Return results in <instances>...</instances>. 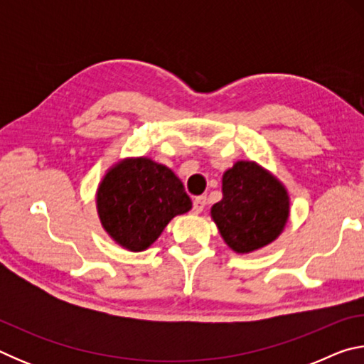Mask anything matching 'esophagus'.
<instances>
[{
	"mask_svg": "<svg viewBox=\"0 0 364 364\" xmlns=\"http://www.w3.org/2000/svg\"><path fill=\"white\" fill-rule=\"evenodd\" d=\"M205 205H207L205 196H199V197H196V199L193 200V210L196 213H200L205 208Z\"/></svg>",
	"mask_w": 364,
	"mask_h": 364,
	"instance_id": "1",
	"label": "esophagus"
}]
</instances>
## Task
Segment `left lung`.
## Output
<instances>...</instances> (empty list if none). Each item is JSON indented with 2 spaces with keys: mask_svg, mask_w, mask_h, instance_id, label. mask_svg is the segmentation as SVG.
I'll use <instances>...</instances> for the list:
<instances>
[{
  "mask_svg": "<svg viewBox=\"0 0 364 364\" xmlns=\"http://www.w3.org/2000/svg\"><path fill=\"white\" fill-rule=\"evenodd\" d=\"M221 237L237 254L273 242L289 218L286 188L255 162H237L223 175V199L212 207Z\"/></svg>",
  "mask_w": 364,
  "mask_h": 364,
  "instance_id": "left-lung-1",
  "label": "left lung"
}]
</instances>
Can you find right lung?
Masks as SVG:
<instances>
[{"label":"right lung","mask_w":364,"mask_h":364,"mask_svg":"<svg viewBox=\"0 0 364 364\" xmlns=\"http://www.w3.org/2000/svg\"><path fill=\"white\" fill-rule=\"evenodd\" d=\"M97 213L117 244L149 247L176 215L193 207L173 171L151 159H127L107 171L97 189Z\"/></svg>","instance_id":"right-lung-1"}]
</instances>
